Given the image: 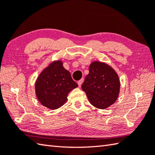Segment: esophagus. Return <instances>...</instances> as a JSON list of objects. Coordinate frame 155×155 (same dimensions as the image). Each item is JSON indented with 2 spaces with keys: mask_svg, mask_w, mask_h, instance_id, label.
<instances>
[{
  "mask_svg": "<svg viewBox=\"0 0 155 155\" xmlns=\"http://www.w3.org/2000/svg\"><path fill=\"white\" fill-rule=\"evenodd\" d=\"M83 81H84V79H83V78H81V80H79V81H78V87H81V84H82V83H83Z\"/></svg>",
  "mask_w": 155,
  "mask_h": 155,
  "instance_id": "esophagus-1",
  "label": "esophagus"
}]
</instances>
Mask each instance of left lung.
Segmentation results:
<instances>
[{"label": "left lung", "mask_w": 155, "mask_h": 155, "mask_svg": "<svg viewBox=\"0 0 155 155\" xmlns=\"http://www.w3.org/2000/svg\"><path fill=\"white\" fill-rule=\"evenodd\" d=\"M81 87L93 106L105 109L116 101L120 83L117 73L111 66L95 61L91 64L89 73Z\"/></svg>", "instance_id": "1"}]
</instances>
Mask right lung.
Masks as SVG:
<instances>
[{
  "label": "right lung",
  "instance_id": "right-lung-1",
  "mask_svg": "<svg viewBox=\"0 0 155 155\" xmlns=\"http://www.w3.org/2000/svg\"><path fill=\"white\" fill-rule=\"evenodd\" d=\"M78 84L71 73L62 66V62L54 61L39 75L35 82V94L45 107L56 110L67 100L69 92Z\"/></svg>",
  "mask_w": 155,
  "mask_h": 155
}]
</instances>
